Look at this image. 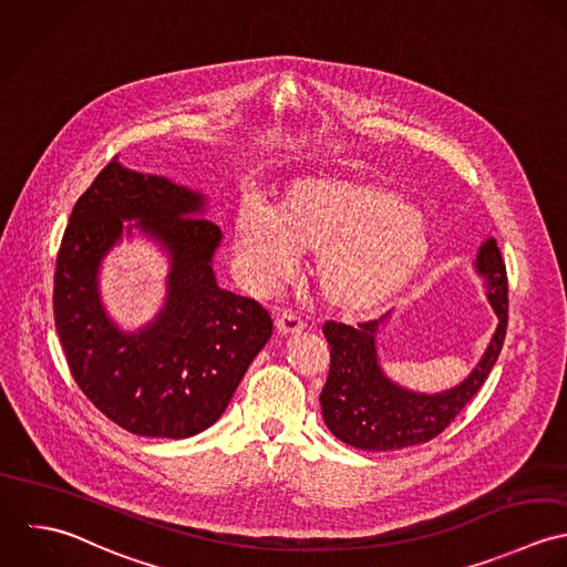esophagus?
Masks as SVG:
<instances>
[{
    "label": "esophagus",
    "mask_w": 567,
    "mask_h": 567,
    "mask_svg": "<svg viewBox=\"0 0 567 567\" xmlns=\"http://www.w3.org/2000/svg\"><path fill=\"white\" fill-rule=\"evenodd\" d=\"M276 331L280 338H289V336H300L305 331V322L293 316V313H282L278 320H276Z\"/></svg>",
    "instance_id": "34e87169"
}]
</instances>
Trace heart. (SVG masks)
<instances>
[{
    "label": "heart",
    "mask_w": 567,
    "mask_h": 567,
    "mask_svg": "<svg viewBox=\"0 0 567 567\" xmlns=\"http://www.w3.org/2000/svg\"><path fill=\"white\" fill-rule=\"evenodd\" d=\"M234 256L249 289L287 280L313 251L311 278L327 305L370 313L396 298L432 254L427 217L392 186L350 177H305L276 208L258 195L234 213Z\"/></svg>",
    "instance_id": "obj_1"
}]
</instances>
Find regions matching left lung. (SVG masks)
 <instances>
[{"label":"left lung","instance_id":"left-lung-1","mask_svg":"<svg viewBox=\"0 0 567 567\" xmlns=\"http://www.w3.org/2000/svg\"><path fill=\"white\" fill-rule=\"evenodd\" d=\"M473 271L484 280V296L497 327L471 372L443 392L410 390L381 365L379 336L390 318L359 329L327 322L331 370L320 394L322 419L341 443L365 452H394L436 439L475 396L493 370L508 322V285L499 247L488 236L475 251Z\"/></svg>","mask_w":567,"mask_h":567}]
</instances>
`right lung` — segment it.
<instances>
[{
    "mask_svg": "<svg viewBox=\"0 0 567 567\" xmlns=\"http://www.w3.org/2000/svg\"><path fill=\"white\" fill-rule=\"evenodd\" d=\"M208 197L114 159L76 202L54 274V322L74 381L122 430L190 439L215 425L249 363L271 338L269 313L217 282L224 234L204 219ZM124 237L167 256L161 311L122 330L100 293L104 258Z\"/></svg>",
    "mask_w": 567,
    "mask_h": 567,
    "instance_id": "obj_1",
    "label": "right lung"
}]
</instances>
